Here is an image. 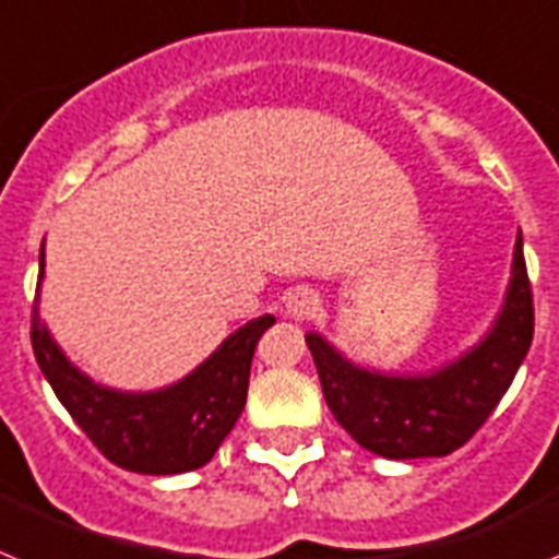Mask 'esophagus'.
I'll list each match as a JSON object with an SVG mask.
<instances>
[{"instance_id": "1", "label": "esophagus", "mask_w": 559, "mask_h": 559, "mask_svg": "<svg viewBox=\"0 0 559 559\" xmlns=\"http://www.w3.org/2000/svg\"><path fill=\"white\" fill-rule=\"evenodd\" d=\"M284 309L289 318L298 320V323H304V320H312L314 314H318L320 300L312 289H307V286H298V289H293V293L286 295Z\"/></svg>"}]
</instances>
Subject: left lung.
Returning <instances> with one entry per match:
<instances>
[{
  "instance_id": "left-lung-1",
  "label": "left lung",
  "mask_w": 559,
  "mask_h": 559,
  "mask_svg": "<svg viewBox=\"0 0 559 559\" xmlns=\"http://www.w3.org/2000/svg\"><path fill=\"white\" fill-rule=\"evenodd\" d=\"M535 307L518 230L503 304L478 343L439 368L380 371L348 360L320 332L307 334L329 411L360 448L385 459H441L487 421L526 360Z\"/></svg>"
}]
</instances>
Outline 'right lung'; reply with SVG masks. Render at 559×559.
<instances>
[{"label": "right lung", "instance_id": "add662e5", "mask_svg": "<svg viewBox=\"0 0 559 559\" xmlns=\"http://www.w3.org/2000/svg\"><path fill=\"white\" fill-rule=\"evenodd\" d=\"M45 281V245L38 252V289L33 304V354L92 444L123 469L143 475H179L205 467L225 436L239 421L250 385V362L273 314L247 320L222 340L211 357L182 380L154 391H123L95 382L58 346L38 312Z\"/></svg>", "mask_w": 559, "mask_h": 559}]
</instances>
